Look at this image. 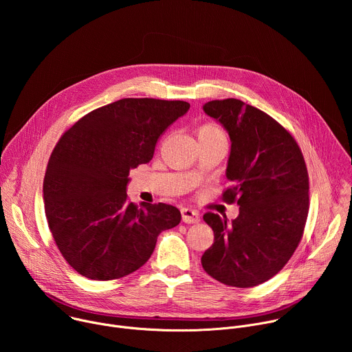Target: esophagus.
Masks as SVG:
<instances>
[{"label": "esophagus", "mask_w": 352, "mask_h": 352, "mask_svg": "<svg viewBox=\"0 0 352 352\" xmlns=\"http://www.w3.org/2000/svg\"><path fill=\"white\" fill-rule=\"evenodd\" d=\"M182 213V220L188 224H193V223H199L200 221V214L197 210L189 209V208H184L181 209Z\"/></svg>", "instance_id": "obj_1"}]
</instances>
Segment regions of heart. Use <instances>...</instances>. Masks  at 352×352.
Returning <instances> with one entry per match:
<instances>
[{"instance_id": "1", "label": "heart", "mask_w": 352, "mask_h": 352, "mask_svg": "<svg viewBox=\"0 0 352 352\" xmlns=\"http://www.w3.org/2000/svg\"><path fill=\"white\" fill-rule=\"evenodd\" d=\"M196 135H197V139H226L224 131L217 124H213V122L204 124L197 129Z\"/></svg>"}]
</instances>
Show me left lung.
Segmentation results:
<instances>
[{"label": "left lung", "instance_id": "left-lung-1", "mask_svg": "<svg viewBox=\"0 0 352 352\" xmlns=\"http://www.w3.org/2000/svg\"><path fill=\"white\" fill-rule=\"evenodd\" d=\"M204 111L230 135L227 204L239 206L231 223L206 213L214 242L202 266L217 281L239 288L276 276L302 238L309 210V177L292 135L274 118L238 98L213 100Z\"/></svg>", "mask_w": 352, "mask_h": 352}]
</instances>
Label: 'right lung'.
Wrapping results in <instances>:
<instances>
[{
	"instance_id": "1",
	"label": "right lung",
	"mask_w": 352,
	"mask_h": 352,
	"mask_svg": "<svg viewBox=\"0 0 352 352\" xmlns=\"http://www.w3.org/2000/svg\"><path fill=\"white\" fill-rule=\"evenodd\" d=\"M190 104L121 98L75 122L50 156L44 210L64 259L98 281L125 277L152 256L162 231L179 224L166 204L129 202V171L152 160L160 135Z\"/></svg>"
}]
</instances>
